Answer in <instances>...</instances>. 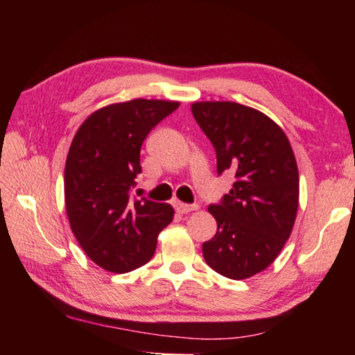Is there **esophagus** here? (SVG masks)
<instances>
[{
  "instance_id": "esophagus-1",
  "label": "esophagus",
  "mask_w": 355,
  "mask_h": 355,
  "mask_svg": "<svg viewBox=\"0 0 355 355\" xmlns=\"http://www.w3.org/2000/svg\"><path fill=\"white\" fill-rule=\"evenodd\" d=\"M197 205H184V202H175V210L178 214H189L192 210H197Z\"/></svg>"
}]
</instances>
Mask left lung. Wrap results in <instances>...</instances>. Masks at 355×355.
Masks as SVG:
<instances>
[{
  "label": "left lung",
  "mask_w": 355,
  "mask_h": 355,
  "mask_svg": "<svg viewBox=\"0 0 355 355\" xmlns=\"http://www.w3.org/2000/svg\"><path fill=\"white\" fill-rule=\"evenodd\" d=\"M192 114L216 153L218 175H235L210 205L218 229L202 244L210 268L229 279L266 270L290 238L299 202V172L290 141L273 120L236 102H197Z\"/></svg>",
  "instance_id": "left-lung-1"
}]
</instances>
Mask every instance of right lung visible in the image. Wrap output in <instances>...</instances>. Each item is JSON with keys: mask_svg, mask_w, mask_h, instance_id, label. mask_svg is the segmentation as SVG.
<instances>
[{"mask_svg": "<svg viewBox=\"0 0 355 355\" xmlns=\"http://www.w3.org/2000/svg\"><path fill=\"white\" fill-rule=\"evenodd\" d=\"M178 107L148 99L108 105L93 112L71 141L64 175L70 227L88 258L112 273L145 266L173 218L169 205L137 200L132 189L143 141Z\"/></svg>", "mask_w": 355, "mask_h": 355, "instance_id": "obj_1", "label": "right lung"}]
</instances>
